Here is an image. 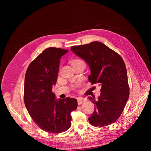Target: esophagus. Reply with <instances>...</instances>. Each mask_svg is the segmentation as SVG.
<instances>
[{
  "label": "esophagus",
  "mask_w": 151,
  "mask_h": 151,
  "mask_svg": "<svg viewBox=\"0 0 151 151\" xmlns=\"http://www.w3.org/2000/svg\"><path fill=\"white\" fill-rule=\"evenodd\" d=\"M86 98H82V97H79L77 98V103H78V104H81L82 103H84L85 101H86Z\"/></svg>",
  "instance_id": "1"
}]
</instances>
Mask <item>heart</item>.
Wrapping results in <instances>:
<instances>
[{
	"label": "heart",
	"instance_id": "heart-1",
	"mask_svg": "<svg viewBox=\"0 0 151 151\" xmlns=\"http://www.w3.org/2000/svg\"><path fill=\"white\" fill-rule=\"evenodd\" d=\"M80 62H84L83 60L79 58H77V59H74V60H72L70 61V63L72 65H74L75 63H80ZM81 84V81H77L75 83H74L73 84H72L71 87L73 89H76Z\"/></svg>",
	"mask_w": 151,
	"mask_h": 151
}]
</instances>
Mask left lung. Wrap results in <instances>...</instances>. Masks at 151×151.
Here are the masks:
<instances>
[{
    "mask_svg": "<svg viewBox=\"0 0 151 151\" xmlns=\"http://www.w3.org/2000/svg\"><path fill=\"white\" fill-rule=\"evenodd\" d=\"M71 50L90 67L89 81L101 86L98 99L88 97L94 104V111L89 118L91 125L105 127L120 117L129 97L127 68L119 54L101 42L72 46Z\"/></svg>",
    "mask_w": 151,
    "mask_h": 151,
    "instance_id": "left-lung-1",
    "label": "left lung"
}]
</instances>
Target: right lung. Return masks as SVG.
Here are the masks:
<instances>
[{"instance_id": "obj_1", "label": "right lung", "mask_w": 151, "mask_h": 151, "mask_svg": "<svg viewBox=\"0 0 151 151\" xmlns=\"http://www.w3.org/2000/svg\"><path fill=\"white\" fill-rule=\"evenodd\" d=\"M68 50L50 47L32 61L25 75L24 101L29 115L41 129L50 134L65 132L71 126L76 99H55L52 86L57 83L60 58Z\"/></svg>"}]
</instances>
